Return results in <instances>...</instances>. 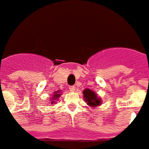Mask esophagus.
Segmentation results:
<instances>
[{"label":"esophagus","mask_w":149,"mask_h":149,"mask_svg":"<svg viewBox=\"0 0 149 149\" xmlns=\"http://www.w3.org/2000/svg\"><path fill=\"white\" fill-rule=\"evenodd\" d=\"M69 90H70V91H74V86H69Z\"/></svg>","instance_id":"34e87169"}]
</instances>
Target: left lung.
Here are the masks:
<instances>
[{
  "mask_svg": "<svg viewBox=\"0 0 149 149\" xmlns=\"http://www.w3.org/2000/svg\"><path fill=\"white\" fill-rule=\"evenodd\" d=\"M83 98L88 105L92 107H96L102 104V100L100 97H97L95 92L90 89H85L83 91Z\"/></svg>",
  "mask_w": 149,
  "mask_h": 149,
  "instance_id": "left-lung-1",
  "label": "left lung"
}]
</instances>
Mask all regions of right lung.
Returning <instances> with one entry per match:
<instances>
[{"label": "right lung", "instance_id": "add662e5", "mask_svg": "<svg viewBox=\"0 0 149 149\" xmlns=\"http://www.w3.org/2000/svg\"><path fill=\"white\" fill-rule=\"evenodd\" d=\"M59 96H60V94H59V91L55 92V94H54V95L52 96V102H51V104H54V102H54V101H55V100H56V99H58Z\"/></svg>", "mask_w": 149, "mask_h": 149}]
</instances>
